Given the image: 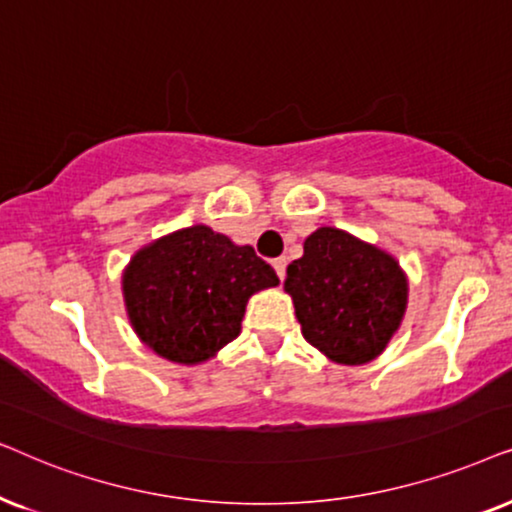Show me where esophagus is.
Masks as SVG:
<instances>
[{
  "mask_svg": "<svg viewBox=\"0 0 512 512\" xmlns=\"http://www.w3.org/2000/svg\"><path fill=\"white\" fill-rule=\"evenodd\" d=\"M285 267H288V260H285V257H278V260H274V269L281 281L285 278Z\"/></svg>",
  "mask_w": 512,
  "mask_h": 512,
  "instance_id": "34e87169",
  "label": "esophagus"
}]
</instances>
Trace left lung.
I'll return each mask as SVG.
<instances>
[{
    "mask_svg": "<svg viewBox=\"0 0 512 512\" xmlns=\"http://www.w3.org/2000/svg\"><path fill=\"white\" fill-rule=\"evenodd\" d=\"M283 288L306 342L339 365L379 358L400 330L410 295L393 255L337 227H320L306 238Z\"/></svg>",
    "mask_w": 512,
    "mask_h": 512,
    "instance_id": "1",
    "label": "left lung"
}]
</instances>
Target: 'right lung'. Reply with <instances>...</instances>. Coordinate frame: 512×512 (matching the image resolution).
I'll return each mask as SVG.
<instances>
[{"mask_svg": "<svg viewBox=\"0 0 512 512\" xmlns=\"http://www.w3.org/2000/svg\"><path fill=\"white\" fill-rule=\"evenodd\" d=\"M278 276L250 245L206 224L177 229L131 257L121 292L133 332L156 356L201 365L241 335L245 304Z\"/></svg>", "mask_w": 512, "mask_h": 512, "instance_id": "1", "label": "right lung"}]
</instances>
